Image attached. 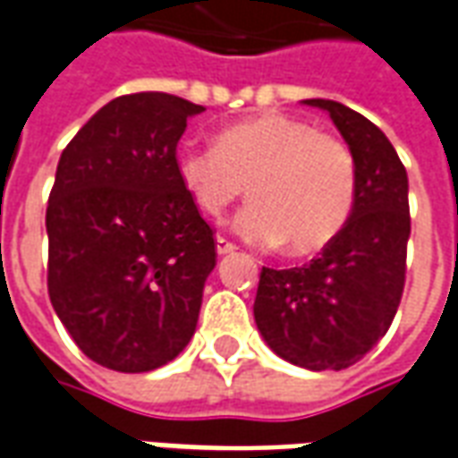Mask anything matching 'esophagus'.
Returning <instances> with one entry per match:
<instances>
[{
    "label": "esophagus",
    "mask_w": 458,
    "mask_h": 458,
    "mask_svg": "<svg viewBox=\"0 0 458 458\" xmlns=\"http://www.w3.org/2000/svg\"><path fill=\"white\" fill-rule=\"evenodd\" d=\"M236 244L234 242H229V239H224V236H216V254H234Z\"/></svg>",
    "instance_id": "obj_1"
}]
</instances>
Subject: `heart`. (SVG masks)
Instances as JSON below:
<instances>
[{
    "mask_svg": "<svg viewBox=\"0 0 458 458\" xmlns=\"http://www.w3.org/2000/svg\"><path fill=\"white\" fill-rule=\"evenodd\" d=\"M177 174L209 216H222L249 184L254 202L239 212L236 232L259 246L286 242L296 256L326 249L348 224L358 194L348 145L284 113L229 125L212 145L184 142Z\"/></svg>",
    "mask_w": 458,
    "mask_h": 458,
    "instance_id": "obj_1",
    "label": "heart"
}]
</instances>
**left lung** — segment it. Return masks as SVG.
<instances>
[{
    "instance_id": "8db88e82",
    "label": "left lung",
    "mask_w": 458,
    "mask_h": 458,
    "mask_svg": "<svg viewBox=\"0 0 458 458\" xmlns=\"http://www.w3.org/2000/svg\"><path fill=\"white\" fill-rule=\"evenodd\" d=\"M330 113L348 142L358 194L348 224L318 259L261 268L254 318L268 348L306 369H345L375 348L400 308L407 274V170L375 123L343 103Z\"/></svg>"
}]
</instances>
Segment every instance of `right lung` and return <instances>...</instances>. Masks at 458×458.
Listing matches in <instances>:
<instances>
[{
  "label": "right lung",
  "instance_id": "obj_1",
  "mask_svg": "<svg viewBox=\"0 0 458 458\" xmlns=\"http://www.w3.org/2000/svg\"><path fill=\"white\" fill-rule=\"evenodd\" d=\"M202 106L145 90L110 100L61 152L48 194V298L86 355L150 372L197 327L214 229L177 174V142Z\"/></svg>",
  "mask_w": 458,
  "mask_h": 458
}]
</instances>
